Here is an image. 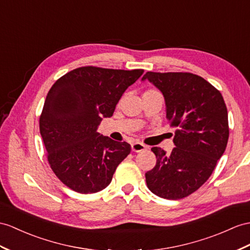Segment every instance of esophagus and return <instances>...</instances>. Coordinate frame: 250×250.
<instances>
[{
  "instance_id": "34e87169",
  "label": "esophagus",
  "mask_w": 250,
  "mask_h": 250,
  "mask_svg": "<svg viewBox=\"0 0 250 250\" xmlns=\"http://www.w3.org/2000/svg\"><path fill=\"white\" fill-rule=\"evenodd\" d=\"M146 148V145H144L143 143H140V142H135L131 144V149L132 151H136V153H140V151H143Z\"/></svg>"
}]
</instances>
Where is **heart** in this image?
I'll return each instance as SVG.
<instances>
[{"instance_id":"b5f03b06","label":"heart","mask_w":250,"mask_h":250,"mask_svg":"<svg viewBox=\"0 0 250 250\" xmlns=\"http://www.w3.org/2000/svg\"><path fill=\"white\" fill-rule=\"evenodd\" d=\"M153 93H159L158 92V91H156V90H147V91H145V93L144 94H153Z\"/></svg>"}]
</instances>
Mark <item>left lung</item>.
I'll return each mask as SVG.
<instances>
[{
	"label": "left lung",
	"instance_id": "obj_1",
	"mask_svg": "<svg viewBox=\"0 0 250 250\" xmlns=\"http://www.w3.org/2000/svg\"><path fill=\"white\" fill-rule=\"evenodd\" d=\"M147 79L166 101L167 119L175 127L172 153L153 147L157 162L145 173L146 184L157 196L180 199L190 195L209 179L226 149L229 127L223 96L192 73L147 72Z\"/></svg>",
	"mask_w": 250,
	"mask_h": 250
}]
</instances>
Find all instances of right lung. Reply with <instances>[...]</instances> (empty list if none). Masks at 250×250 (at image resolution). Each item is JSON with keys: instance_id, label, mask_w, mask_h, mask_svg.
<instances>
[{"instance_id": "1", "label": "right lung", "mask_w": 250, "mask_h": 250, "mask_svg": "<svg viewBox=\"0 0 250 250\" xmlns=\"http://www.w3.org/2000/svg\"><path fill=\"white\" fill-rule=\"evenodd\" d=\"M143 70L82 66L60 77L48 91L40 115V133L51 168L73 191L105 188L131 146L97 132L121 96Z\"/></svg>"}]
</instances>
